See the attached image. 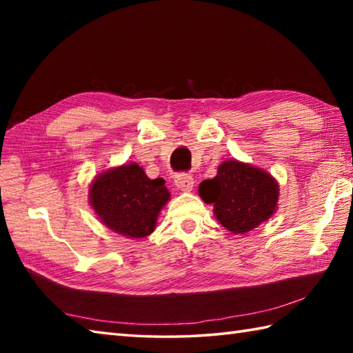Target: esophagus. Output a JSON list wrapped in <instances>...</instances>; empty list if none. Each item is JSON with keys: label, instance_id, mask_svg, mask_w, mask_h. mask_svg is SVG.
Instances as JSON below:
<instances>
[{"label": "esophagus", "instance_id": "1", "mask_svg": "<svg viewBox=\"0 0 353 353\" xmlns=\"http://www.w3.org/2000/svg\"><path fill=\"white\" fill-rule=\"evenodd\" d=\"M174 183L179 190L190 192L194 188V177L191 174H185V172H181V174H176Z\"/></svg>", "mask_w": 353, "mask_h": 353}]
</instances>
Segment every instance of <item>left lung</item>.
Wrapping results in <instances>:
<instances>
[{
    "label": "left lung",
    "mask_w": 353,
    "mask_h": 353,
    "mask_svg": "<svg viewBox=\"0 0 353 353\" xmlns=\"http://www.w3.org/2000/svg\"><path fill=\"white\" fill-rule=\"evenodd\" d=\"M199 194L214 203V214L234 234H245L276 211L279 186L268 172L238 161H226L214 179L201 182Z\"/></svg>",
    "instance_id": "obj_1"
}]
</instances>
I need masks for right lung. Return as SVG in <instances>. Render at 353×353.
<instances>
[{
  "mask_svg": "<svg viewBox=\"0 0 353 353\" xmlns=\"http://www.w3.org/2000/svg\"><path fill=\"white\" fill-rule=\"evenodd\" d=\"M100 220L117 234L145 238L154 230L156 219L170 192L163 179H148L138 163L103 172L89 191Z\"/></svg>",
  "mask_w": 353,
  "mask_h": 353,
  "instance_id": "add662e5",
  "label": "right lung"
}]
</instances>
